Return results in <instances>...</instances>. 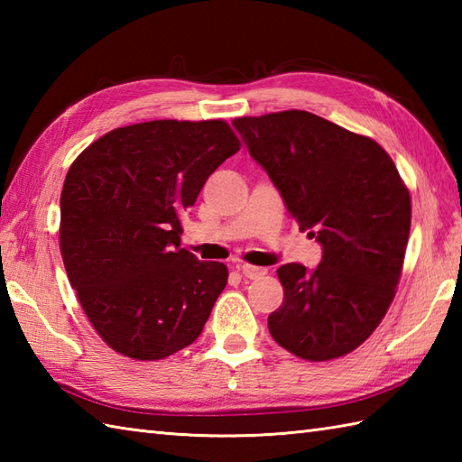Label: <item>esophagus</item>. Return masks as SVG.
<instances>
[{
	"mask_svg": "<svg viewBox=\"0 0 462 462\" xmlns=\"http://www.w3.org/2000/svg\"><path fill=\"white\" fill-rule=\"evenodd\" d=\"M236 270L242 273L244 278H250V280H256L260 276L266 273V268H258V266H250V263H236Z\"/></svg>",
	"mask_w": 462,
	"mask_h": 462,
	"instance_id": "1",
	"label": "esophagus"
}]
</instances>
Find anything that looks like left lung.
Returning a JSON list of instances; mask_svg holds the SVG:
<instances>
[{
	"mask_svg": "<svg viewBox=\"0 0 462 462\" xmlns=\"http://www.w3.org/2000/svg\"><path fill=\"white\" fill-rule=\"evenodd\" d=\"M280 190L321 262L278 268L283 303L268 329L283 349L328 361L359 347L385 316L403 270L411 196L391 156L369 136L308 111L232 121Z\"/></svg>",
	"mask_w": 462,
	"mask_h": 462,
	"instance_id": "left-lung-1",
	"label": "left lung"
}]
</instances>
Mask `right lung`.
<instances>
[{
	"instance_id": "1",
	"label": "right lung",
	"mask_w": 462,
	"mask_h": 462,
	"mask_svg": "<svg viewBox=\"0 0 462 462\" xmlns=\"http://www.w3.org/2000/svg\"><path fill=\"white\" fill-rule=\"evenodd\" d=\"M238 151L224 121H149L103 134L69 169L63 263L91 326L121 356L164 359L202 333L228 268L180 248V218Z\"/></svg>"
}]
</instances>
